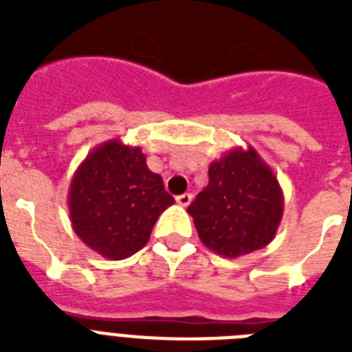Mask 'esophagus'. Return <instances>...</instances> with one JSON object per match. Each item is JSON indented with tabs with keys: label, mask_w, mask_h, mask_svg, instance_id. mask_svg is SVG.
<instances>
[{
	"label": "esophagus",
	"mask_w": 352,
	"mask_h": 352,
	"mask_svg": "<svg viewBox=\"0 0 352 352\" xmlns=\"http://www.w3.org/2000/svg\"><path fill=\"white\" fill-rule=\"evenodd\" d=\"M190 203H192V193H182L177 197V204H181V206H188Z\"/></svg>",
	"instance_id": "34e87169"
}]
</instances>
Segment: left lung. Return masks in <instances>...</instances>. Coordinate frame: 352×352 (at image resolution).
Here are the masks:
<instances>
[{
  "mask_svg": "<svg viewBox=\"0 0 352 352\" xmlns=\"http://www.w3.org/2000/svg\"><path fill=\"white\" fill-rule=\"evenodd\" d=\"M208 177V186L188 206L203 245L228 259L265 248L285 204L272 168L252 146L232 148L210 164Z\"/></svg>",
  "mask_w": 352,
  "mask_h": 352,
  "instance_id": "obj_1",
  "label": "left lung"
}]
</instances>
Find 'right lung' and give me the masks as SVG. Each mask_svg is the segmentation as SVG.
<instances>
[{
  "label": "right lung",
  "mask_w": 352,
  "mask_h": 352,
  "mask_svg": "<svg viewBox=\"0 0 352 352\" xmlns=\"http://www.w3.org/2000/svg\"><path fill=\"white\" fill-rule=\"evenodd\" d=\"M173 203L142 149L120 138L106 140L82 160L67 195L74 234L111 261L144 248L159 215Z\"/></svg>",
  "instance_id": "add662e5"
}]
</instances>
